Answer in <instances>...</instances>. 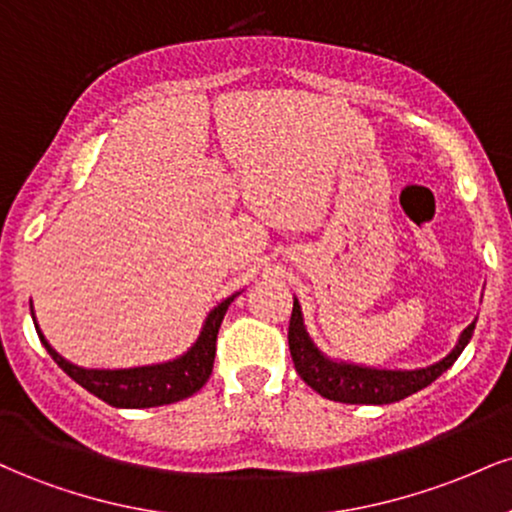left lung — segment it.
Masks as SVG:
<instances>
[{"instance_id": "obj_1", "label": "left lung", "mask_w": 512, "mask_h": 512, "mask_svg": "<svg viewBox=\"0 0 512 512\" xmlns=\"http://www.w3.org/2000/svg\"><path fill=\"white\" fill-rule=\"evenodd\" d=\"M477 320L462 330L457 339L455 349L448 356L440 358L433 366L414 368V370H387V368H370L358 366V363H346L330 358L317 349L313 339L303 322V310L298 298H293V313L289 322V349L293 366L298 375L308 383L317 395L334 399V402L344 404H392L399 399L414 395V392L424 390L440 378L457 356L462 354L464 346L472 339Z\"/></svg>"}]
</instances>
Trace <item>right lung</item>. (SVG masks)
Wrapping results in <instances>:
<instances>
[{
	"instance_id": "1",
	"label": "right lung",
	"mask_w": 512,
	"mask_h": 512,
	"mask_svg": "<svg viewBox=\"0 0 512 512\" xmlns=\"http://www.w3.org/2000/svg\"><path fill=\"white\" fill-rule=\"evenodd\" d=\"M238 293L228 296L226 301L214 305L209 310L207 320H204L202 332H199L197 342L185 351V354L175 356L173 361L151 363V366H134V368H81L76 363L67 361V358L57 354L52 349L45 334L40 332L38 322H35V313L31 308L35 332H38L40 342H43L52 361L60 366L74 383H79L84 390L96 395L110 407L117 409H149L161 407V404H173L180 399L195 395L207 383L211 368H214L216 356V334L226 315L228 305L233 303Z\"/></svg>"
}]
</instances>
